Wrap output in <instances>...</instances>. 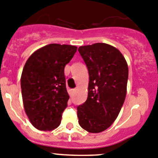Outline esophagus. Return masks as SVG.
I'll use <instances>...</instances> for the list:
<instances>
[{"label": "esophagus", "mask_w": 158, "mask_h": 158, "mask_svg": "<svg viewBox=\"0 0 158 158\" xmlns=\"http://www.w3.org/2000/svg\"><path fill=\"white\" fill-rule=\"evenodd\" d=\"M76 89H72V91H71V96H72V94H75L76 93Z\"/></svg>", "instance_id": "obj_1"}]
</instances>
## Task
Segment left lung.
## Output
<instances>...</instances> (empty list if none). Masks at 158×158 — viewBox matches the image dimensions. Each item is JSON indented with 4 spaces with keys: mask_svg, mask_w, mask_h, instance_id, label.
Returning <instances> with one entry per match:
<instances>
[{
    "mask_svg": "<svg viewBox=\"0 0 158 158\" xmlns=\"http://www.w3.org/2000/svg\"><path fill=\"white\" fill-rule=\"evenodd\" d=\"M89 72L88 97L77 107L79 123L90 133L110 127L120 113L127 94L128 66L119 49L106 43L78 49Z\"/></svg>",
    "mask_w": 158,
    "mask_h": 158,
    "instance_id": "8db88e82",
    "label": "left lung"
}]
</instances>
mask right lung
<instances>
[{
	"mask_svg": "<svg viewBox=\"0 0 158 158\" xmlns=\"http://www.w3.org/2000/svg\"><path fill=\"white\" fill-rule=\"evenodd\" d=\"M76 51L75 45L49 44L34 52L24 65L21 75L23 102L35 128L48 131L60 124L69 99L64 67Z\"/></svg>",
	"mask_w": 158,
	"mask_h": 158,
	"instance_id": "right-lung-1",
	"label": "right lung"
}]
</instances>
